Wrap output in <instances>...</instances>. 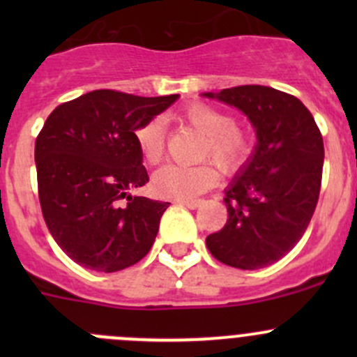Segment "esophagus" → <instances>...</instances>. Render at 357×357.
Wrapping results in <instances>:
<instances>
[{
  "mask_svg": "<svg viewBox=\"0 0 357 357\" xmlns=\"http://www.w3.org/2000/svg\"><path fill=\"white\" fill-rule=\"evenodd\" d=\"M176 204H181L188 208H197V207H200L202 202L200 200H178Z\"/></svg>",
  "mask_w": 357,
  "mask_h": 357,
  "instance_id": "34e87169",
  "label": "esophagus"
}]
</instances>
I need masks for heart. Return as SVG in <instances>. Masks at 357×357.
Returning a JSON list of instances; mask_svg holds the SVG:
<instances>
[{
  "label": "heart",
  "instance_id": "heart-1",
  "mask_svg": "<svg viewBox=\"0 0 357 357\" xmlns=\"http://www.w3.org/2000/svg\"><path fill=\"white\" fill-rule=\"evenodd\" d=\"M178 119L205 136L202 158H212L226 174L236 172L252 153V135L235 124L229 112L195 102L179 110ZM135 142L146 164H157L164 152V122L150 119L138 126ZM219 174L208 162L199 165L169 164L152 178V190L160 199L192 200L218 183Z\"/></svg>",
  "mask_w": 357,
  "mask_h": 357
}]
</instances>
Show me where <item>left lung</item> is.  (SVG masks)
Listing matches in <instances>:
<instances>
[{
  "label": "left lung",
  "instance_id": "left-lung-1",
  "mask_svg": "<svg viewBox=\"0 0 357 357\" xmlns=\"http://www.w3.org/2000/svg\"><path fill=\"white\" fill-rule=\"evenodd\" d=\"M205 96L242 110L257 135L254 153L226 190L228 221L205 243L222 264L266 268L289 254L314 214L323 136L304 103L275 88L235 86Z\"/></svg>",
  "mask_w": 357,
  "mask_h": 357
}]
</instances>
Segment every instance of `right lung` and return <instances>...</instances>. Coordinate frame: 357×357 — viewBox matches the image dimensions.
<instances>
[{
  "label": "right lung",
  "instance_id": "obj_1",
  "mask_svg": "<svg viewBox=\"0 0 357 357\" xmlns=\"http://www.w3.org/2000/svg\"><path fill=\"white\" fill-rule=\"evenodd\" d=\"M178 96L96 89L46 119L34 150L39 204L55 242L82 268L121 271L152 248L169 202L128 195L149 183L135 131Z\"/></svg>",
  "mask_w": 357,
  "mask_h": 357
}]
</instances>
